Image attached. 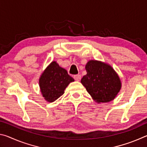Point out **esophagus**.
Returning <instances> with one entry per match:
<instances>
[{
	"label": "esophagus",
	"instance_id": "obj_1",
	"mask_svg": "<svg viewBox=\"0 0 147 147\" xmlns=\"http://www.w3.org/2000/svg\"><path fill=\"white\" fill-rule=\"evenodd\" d=\"M74 78L76 81H80L81 79V76L80 75V74H76V75L74 76Z\"/></svg>",
	"mask_w": 147,
	"mask_h": 147
}]
</instances>
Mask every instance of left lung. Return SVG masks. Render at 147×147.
<instances>
[{
	"label": "left lung",
	"instance_id": "left-lung-1",
	"mask_svg": "<svg viewBox=\"0 0 147 147\" xmlns=\"http://www.w3.org/2000/svg\"><path fill=\"white\" fill-rule=\"evenodd\" d=\"M87 74L81 83L96 102H108L115 98L121 88L118 74L109 65L90 60L86 65Z\"/></svg>",
	"mask_w": 147,
	"mask_h": 147
}]
</instances>
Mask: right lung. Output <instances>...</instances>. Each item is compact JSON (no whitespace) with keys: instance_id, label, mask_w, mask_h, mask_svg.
<instances>
[{"instance_id":"1","label":"right lung","mask_w":147,"mask_h":147,"mask_svg":"<svg viewBox=\"0 0 147 147\" xmlns=\"http://www.w3.org/2000/svg\"><path fill=\"white\" fill-rule=\"evenodd\" d=\"M74 81L67 71L54 61L42 73L39 84L45 99L49 102H53L64 93L69 84Z\"/></svg>"}]
</instances>
